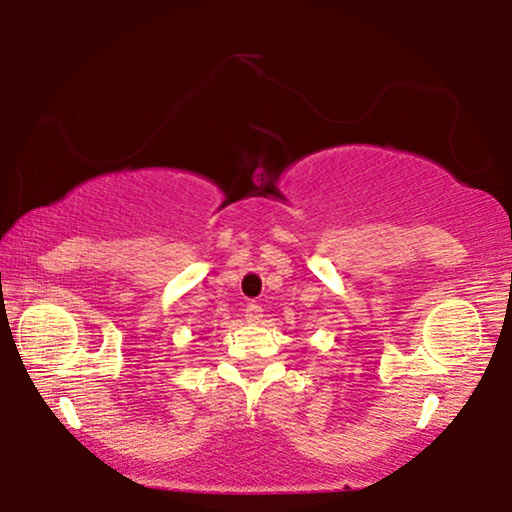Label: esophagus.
<instances>
[{
    "label": "esophagus",
    "mask_w": 512,
    "mask_h": 512,
    "mask_svg": "<svg viewBox=\"0 0 512 512\" xmlns=\"http://www.w3.org/2000/svg\"><path fill=\"white\" fill-rule=\"evenodd\" d=\"M244 312H247L244 317H247L249 321H258L263 317V305L256 303V300H251V303H247V310Z\"/></svg>",
    "instance_id": "1"
}]
</instances>
